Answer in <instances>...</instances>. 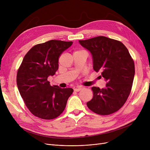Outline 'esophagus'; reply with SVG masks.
I'll use <instances>...</instances> for the list:
<instances>
[{"instance_id": "1", "label": "esophagus", "mask_w": 150, "mask_h": 150, "mask_svg": "<svg viewBox=\"0 0 150 150\" xmlns=\"http://www.w3.org/2000/svg\"><path fill=\"white\" fill-rule=\"evenodd\" d=\"M83 88L81 87V86H77V87H76V88H75L74 91H76V92H79V91H80Z\"/></svg>"}]
</instances>
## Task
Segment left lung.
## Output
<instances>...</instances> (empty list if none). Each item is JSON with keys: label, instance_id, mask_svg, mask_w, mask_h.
<instances>
[{"label": "left lung", "instance_id": "obj_1", "mask_svg": "<svg viewBox=\"0 0 150 150\" xmlns=\"http://www.w3.org/2000/svg\"><path fill=\"white\" fill-rule=\"evenodd\" d=\"M79 42L92 54L93 70L100 71L108 83L105 89L92 87L88 108L99 115L117 112L124 105L131 91L135 74L134 62L125 45L119 41L97 36Z\"/></svg>", "mask_w": 150, "mask_h": 150}]
</instances>
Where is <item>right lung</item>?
<instances>
[{
	"label": "right lung",
	"instance_id": "right-lung-1",
	"mask_svg": "<svg viewBox=\"0 0 150 150\" xmlns=\"http://www.w3.org/2000/svg\"><path fill=\"white\" fill-rule=\"evenodd\" d=\"M73 42L50 40L35 45L25 55L16 77L18 88L31 113L44 120L58 117L64 111L72 88L52 86L47 78L58 69L62 53Z\"/></svg>",
	"mask_w": 150,
	"mask_h": 150
}]
</instances>
